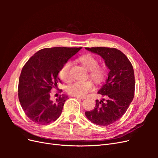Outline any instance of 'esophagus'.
<instances>
[{"label": "esophagus", "instance_id": "obj_1", "mask_svg": "<svg viewBox=\"0 0 158 158\" xmlns=\"http://www.w3.org/2000/svg\"><path fill=\"white\" fill-rule=\"evenodd\" d=\"M76 98L77 99H85V97H78V96H76Z\"/></svg>", "mask_w": 158, "mask_h": 158}]
</instances>
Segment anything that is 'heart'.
Here are the masks:
<instances>
[{"mask_svg":"<svg viewBox=\"0 0 158 158\" xmlns=\"http://www.w3.org/2000/svg\"><path fill=\"white\" fill-rule=\"evenodd\" d=\"M80 61L89 70V76L95 82L100 83L105 78L106 71L102 68L98 66V61L97 59L91 55H85L80 58ZM72 63L69 60L64 64L59 71V76L62 80L64 82H69L72 80L70 74V67ZM94 85L90 81L85 82H75L70 85L67 88V92L73 96L82 97L86 95L89 92L92 91Z\"/></svg>","mask_w":158,"mask_h":158,"instance_id":"b5f03b06","label":"heart"}]
</instances>
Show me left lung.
Returning <instances> with one entry per match:
<instances>
[{
  "label": "left lung",
  "mask_w": 158,
  "mask_h": 158,
  "mask_svg": "<svg viewBox=\"0 0 158 158\" xmlns=\"http://www.w3.org/2000/svg\"><path fill=\"white\" fill-rule=\"evenodd\" d=\"M86 50L101 56L109 73L98 93L107 99L96 100L94 109L85 111L88 120L97 125L106 127L120 119L134 98L135 80L134 70L126 55L114 48L92 47Z\"/></svg>",
  "instance_id": "obj_1"
}]
</instances>
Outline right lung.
I'll list each match as a JSON object with an SVG mask.
<instances>
[{
	"label": "right lung",
	"instance_id": "add662e5",
	"mask_svg": "<svg viewBox=\"0 0 158 158\" xmlns=\"http://www.w3.org/2000/svg\"><path fill=\"white\" fill-rule=\"evenodd\" d=\"M82 47H52L41 49L23 66L19 78L18 98L30 120L40 125L56 121L63 111L66 96L53 102L50 99L52 88L61 83L58 74L62 66Z\"/></svg>",
	"mask_w": 158,
	"mask_h": 158
}]
</instances>
